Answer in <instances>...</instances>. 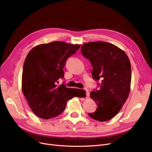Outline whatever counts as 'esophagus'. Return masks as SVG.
I'll return each instance as SVG.
<instances>
[{"mask_svg":"<svg viewBox=\"0 0 152 152\" xmlns=\"http://www.w3.org/2000/svg\"><path fill=\"white\" fill-rule=\"evenodd\" d=\"M85 91L86 92V96H87V97H89V90L86 89Z\"/></svg>","mask_w":152,"mask_h":152,"instance_id":"obj_1","label":"esophagus"}]
</instances>
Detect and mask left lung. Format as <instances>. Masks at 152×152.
I'll return each instance as SVG.
<instances>
[{
    "mask_svg": "<svg viewBox=\"0 0 152 152\" xmlns=\"http://www.w3.org/2000/svg\"><path fill=\"white\" fill-rule=\"evenodd\" d=\"M81 53L89 59L93 67L92 75L101 81L99 91L90 97L98 107L89 116L99 121H107L116 115L128 98L131 89V66L125 52L108 42L84 43Z\"/></svg>",
    "mask_w": 152,
    "mask_h": 152,
    "instance_id": "8db88e82",
    "label": "left lung"
}]
</instances>
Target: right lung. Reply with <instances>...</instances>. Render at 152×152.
<instances>
[{"mask_svg":"<svg viewBox=\"0 0 152 152\" xmlns=\"http://www.w3.org/2000/svg\"><path fill=\"white\" fill-rule=\"evenodd\" d=\"M80 46L55 41L39 44L28 53L23 65L21 89L30 108L38 117L48 119L57 116L65 109L69 100L82 97L77 93V89L56 85L64 77L63 68L66 60Z\"/></svg>","mask_w":152,"mask_h":152,"instance_id":"add662e5","label":"right lung"}]
</instances>
